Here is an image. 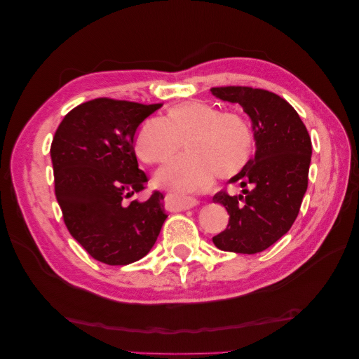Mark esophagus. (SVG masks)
Instances as JSON below:
<instances>
[{
    "label": "esophagus",
    "instance_id": "esophagus-1",
    "mask_svg": "<svg viewBox=\"0 0 359 359\" xmlns=\"http://www.w3.org/2000/svg\"><path fill=\"white\" fill-rule=\"evenodd\" d=\"M198 199H194L191 196H175L172 199L173 206H175L177 210H189L193 208V206L198 205Z\"/></svg>",
    "mask_w": 359,
    "mask_h": 359
}]
</instances>
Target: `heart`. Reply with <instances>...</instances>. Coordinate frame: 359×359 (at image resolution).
<instances>
[{"mask_svg":"<svg viewBox=\"0 0 359 359\" xmlns=\"http://www.w3.org/2000/svg\"><path fill=\"white\" fill-rule=\"evenodd\" d=\"M182 144L189 156L160 169L156 181L172 190L194 191L208 189L217 175H238L252 158L255 133L244 115L193 100L172 106L165 119H145L133 140L137 158L147 165L169 161Z\"/></svg>","mask_w":359,"mask_h":359,"instance_id":"obj_1","label":"heart"}]
</instances>
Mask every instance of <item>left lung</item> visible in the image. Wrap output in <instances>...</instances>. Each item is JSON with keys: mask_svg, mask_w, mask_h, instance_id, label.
Masks as SVG:
<instances>
[{"mask_svg": "<svg viewBox=\"0 0 359 359\" xmlns=\"http://www.w3.org/2000/svg\"><path fill=\"white\" fill-rule=\"evenodd\" d=\"M219 99L238 103L252 119L256 154L231 178L243 194H214L229 223L212 238L223 252L255 255L283 236L297 220L307 190L311 139L298 112L280 95L252 86H215Z\"/></svg>", "mask_w": 359, "mask_h": 359, "instance_id": "obj_1", "label": "left lung"}]
</instances>
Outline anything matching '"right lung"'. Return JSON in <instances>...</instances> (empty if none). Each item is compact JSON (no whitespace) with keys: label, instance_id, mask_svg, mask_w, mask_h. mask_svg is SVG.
I'll use <instances>...</instances> for the list:
<instances>
[{"label":"right lung","instance_id":"add662e5","mask_svg":"<svg viewBox=\"0 0 359 359\" xmlns=\"http://www.w3.org/2000/svg\"><path fill=\"white\" fill-rule=\"evenodd\" d=\"M163 104L100 97L72 109L50 145L55 196L70 235L106 265L142 259L166 220L163 193L145 202L128 199L145 190L133 140L139 124Z\"/></svg>","mask_w":359,"mask_h":359}]
</instances>
